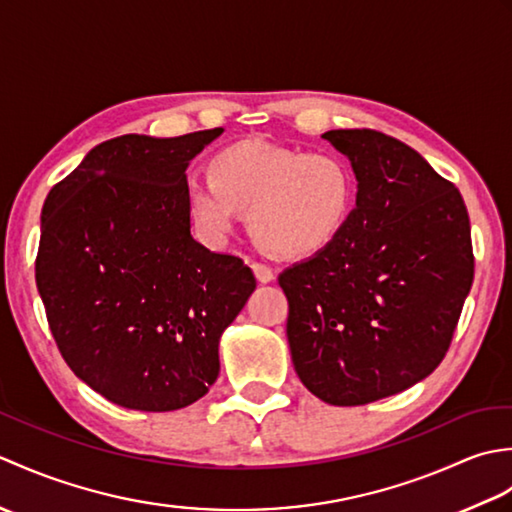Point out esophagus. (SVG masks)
<instances>
[{"instance_id":"1","label":"esophagus","mask_w":512,"mask_h":512,"mask_svg":"<svg viewBox=\"0 0 512 512\" xmlns=\"http://www.w3.org/2000/svg\"><path fill=\"white\" fill-rule=\"evenodd\" d=\"M250 266H253V273H255L257 281H262V284H268V281L275 279V273H273V268H270V266L259 264V262H253Z\"/></svg>"}]
</instances>
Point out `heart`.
<instances>
[{
  "label": "heart",
  "mask_w": 512,
  "mask_h": 512,
  "mask_svg": "<svg viewBox=\"0 0 512 512\" xmlns=\"http://www.w3.org/2000/svg\"><path fill=\"white\" fill-rule=\"evenodd\" d=\"M195 228L220 242L248 211V231L275 257H308L328 248L350 222L354 169L336 151H306L246 140L211 160V176L184 180Z\"/></svg>",
  "instance_id": "1"
}]
</instances>
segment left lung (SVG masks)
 I'll return each instance as SVG.
<instances>
[{"label":"left lung","mask_w":512,"mask_h":512,"mask_svg":"<svg viewBox=\"0 0 512 512\" xmlns=\"http://www.w3.org/2000/svg\"><path fill=\"white\" fill-rule=\"evenodd\" d=\"M350 158L356 209L321 253L279 275L295 372L328 405L356 407L416 385L447 354L475 273L455 184L376 129H332Z\"/></svg>","instance_id":"left-lung-1"}]
</instances>
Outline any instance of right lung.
Returning a JSON list of instances; mask_svg holds the SVG:
<instances>
[{
	"label": "right lung",
	"mask_w": 512,
	"mask_h": 512,
	"mask_svg": "<svg viewBox=\"0 0 512 512\" xmlns=\"http://www.w3.org/2000/svg\"><path fill=\"white\" fill-rule=\"evenodd\" d=\"M220 134L105 140L43 204L35 279L50 332L72 372L121 407L200 400L257 286L242 259L191 235L184 171Z\"/></svg>",
	"instance_id": "add662e5"
}]
</instances>
